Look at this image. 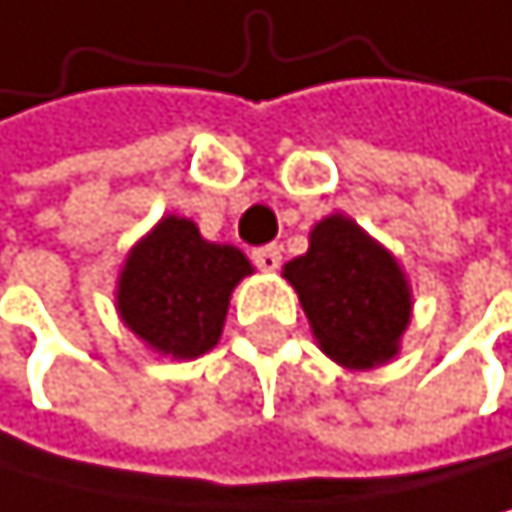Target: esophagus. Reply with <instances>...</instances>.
Masks as SVG:
<instances>
[{"instance_id":"1","label":"esophagus","mask_w":512,"mask_h":512,"mask_svg":"<svg viewBox=\"0 0 512 512\" xmlns=\"http://www.w3.org/2000/svg\"><path fill=\"white\" fill-rule=\"evenodd\" d=\"M251 258H254V264H258L261 270H277L280 261H283L277 245H261V248H254V251H251Z\"/></svg>"}]
</instances>
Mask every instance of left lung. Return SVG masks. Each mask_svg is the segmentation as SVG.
Here are the masks:
<instances>
[{
    "label": "left lung",
    "mask_w": 512,
    "mask_h": 512,
    "mask_svg": "<svg viewBox=\"0 0 512 512\" xmlns=\"http://www.w3.org/2000/svg\"><path fill=\"white\" fill-rule=\"evenodd\" d=\"M296 286L321 350L347 369L392 360L411 318V293L395 258L357 222L328 216L309 251L283 267Z\"/></svg>",
    "instance_id": "1"
}]
</instances>
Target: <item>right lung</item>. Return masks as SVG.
<instances>
[{"instance_id": "1", "label": "right lung", "mask_w": 512, "mask_h": 512, "mask_svg": "<svg viewBox=\"0 0 512 512\" xmlns=\"http://www.w3.org/2000/svg\"><path fill=\"white\" fill-rule=\"evenodd\" d=\"M245 274L251 264L242 251L203 242L191 219L168 216L130 251L117 309L149 347L194 360L219 341L229 296Z\"/></svg>"}]
</instances>
